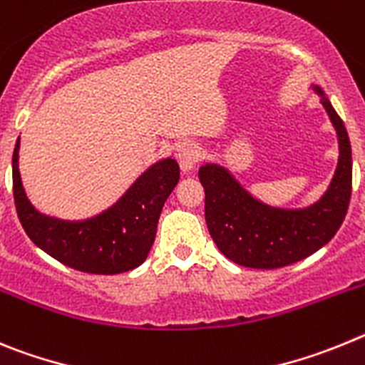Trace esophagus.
<instances>
[{"label":"esophagus","mask_w":365,"mask_h":365,"mask_svg":"<svg viewBox=\"0 0 365 365\" xmlns=\"http://www.w3.org/2000/svg\"><path fill=\"white\" fill-rule=\"evenodd\" d=\"M202 147L195 140H185V142H182L178 145V150H176V158H178L180 167L183 170H190L202 160Z\"/></svg>","instance_id":"obj_1"}]
</instances>
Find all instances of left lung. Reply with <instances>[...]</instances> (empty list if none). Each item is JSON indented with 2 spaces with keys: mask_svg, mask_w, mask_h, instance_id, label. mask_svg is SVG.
Listing matches in <instances>:
<instances>
[{
  "mask_svg": "<svg viewBox=\"0 0 365 365\" xmlns=\"http://www.w3.org/2000/svg\"><path fill=\"white\" fill-rule=\"evenodd\" d=\"M338 134L336 173L320 202L307 209H274L249 196L227 170L203 165L198 176L205 189V222L215 244L235 264L252 269H278L300 262L336 235L347 215L353 189L351 143L344 121L320 88Z\"/></svg>",
  "mask_w": 365,
  "mask_h": 365,
  "instance_id": "1",
  "label": "left lung"
}]
</instances>
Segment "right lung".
I'll use <instances>...</instances> for the list:
<instances>
[{"label": "right lung", "instance_id": "right-lung-1", "mask_svg": "<svg viewBox=\"0 0 365 365\" xmlns=\"http://www.w3.org/2000/svg\"><path fill=\"white\" fill-rule=\"evenodd\" d=\"M19 140L12 154V189L18 218L29 238L63 265L91 274H118L143 264L154 244L163 203L180 180L176 160L150 167L123 198L85 222L39 215L25 196L18 170Z\"/></svg>", "mask_w": 365, "mask_h": 365}]
</instances>
